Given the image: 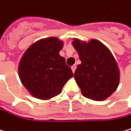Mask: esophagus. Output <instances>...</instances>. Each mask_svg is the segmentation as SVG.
Listing matches in <instances>:
<instances>
[{"label": "esophagus", "mask_w": 131, "mask_h": 131, "mask_svg": "<svg viewBox=\"0 0 131 131\" xmlns=\"http://www.w3.org/2000/svg\"><path fill=\"white\" fill-rule=\"evenodd\" d=\"M71 69H72V72L74 73V72H75V69H76V66H75V65H73V66L71 67Z\"/></svg>", "instance_id": "obj_1"}]
</instances>
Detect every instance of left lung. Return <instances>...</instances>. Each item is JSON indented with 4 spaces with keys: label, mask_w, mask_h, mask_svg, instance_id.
Listing matches in <instances>:
<instances>
[{
    "label": "left lung",
    "mask_w": 131,
    "mask_h": 131,
    "mask_svg": "<svg viewBox=\"0 0 131 131\" xmlns=\"http://www.w3.org/2000/svg\"><path fill=\"white\" fill-rule=\"evenodd\" d=\"M72 43L82 62L74 78L82 95L94 101L110 97L120 82V70L110 49L95 39L85 42L75 38Z\"/></svg>",
    "instance_id": "obj_1"
}]
</instances>
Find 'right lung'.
<instances>
[{
    "mask_svg": "<svg viewBox=\"0 0 131 131\" xmlns=\"http://www.w3.org/2000/svg\"><path fill=\"white\" fill-rule=\"evenodd\" d=\"M64 42L57 37L41 39L29 46L19 66L20 79L33 97L49 100L62 92L73 73L59 55Z\"/></svg>",
    "mask_w": 131,
    "mask_h": 131,
    "instance_id": "add662e5",
    "label": "right lung"
}]
</instances>
